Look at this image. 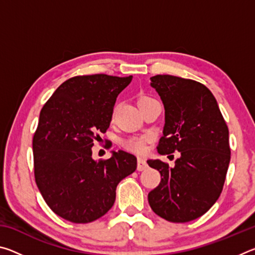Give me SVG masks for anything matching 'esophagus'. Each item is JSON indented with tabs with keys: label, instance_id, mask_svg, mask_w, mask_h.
<instances>
[{
	"label": "esophagus",
	"instance_id": "obj_1",
	"mask_svg": "<svg viewBox=\"0 0 255 255\" xmlns=\"http://www.w3.org/2000/svg\"><path fill=\"white\" fill-rule=\"evenodd\" d=\"M147 167H148V165L144 158L139 157L137 159V170L138 171H145Z\"/></svg>",
	"mask_w": 255,
	"mask_h": 255
}]
</instances>
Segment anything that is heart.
Listing matches in <instances>:
<instances>
[{
	"label": "heart",
	"mask_w": 255,
	"mask_h": 255,
	"mask_svg": "<svg viewBox=\"0 0 255 255\" xmlns=\"http://www.w3.org/2000/svg\"><path fill=\"white\" fill-rule=\"evenodd\" d=\"M147 100H152V98L147 97V96H143L138 99V103H140L143 101H147ZM149 140H150L149 135L129 136L127 138H124V139H122V141H120V145H122L123 148H125L126 150H129V152L141 154L146 150V147H147V143Z\"/></svg>",
	"instance_id": "1"
}]
</instances>
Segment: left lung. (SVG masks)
<instances>
[{
    "instance_id": "obj_1",
    "label": "left lung",
    "mask_w": 255,
    "mask_h": 255,
    "mask_svg": "<svg viewBox=\"0 0 255 255\" xmlns=\"http://www.w3.org/2000/svg\"><path fill=\"white\" fill-rule=\"evenodd\" d=\"M150 85L161 97L165 125L157 152H180L174 167L148 159L161 182L148 193L150 208L172 223H187L208 211L221 196L231 161L228 127L213 93L199 82L155 75Z\"/></svg>"
}]
</instances>
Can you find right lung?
<instances>
[{"mask_svg": "<svg viewBox=\"0 0 255 255\" xmlns=\"http://www.w3.org/2000/svg\"><path fill=\"white\" fill-rule=\"evenodd\" d=\"M131 79L71 77L42 107L32 139L34 179L46 204L66 221L102 217L115 204L118 183L136 170L135 155L118 150L96 162L91 149L109 128L118 94Z\"/></svg>", "mask_w": 255, "mask_h": 255, "instance_id": "add662e5", "label": "right lung"}]
</instances>
